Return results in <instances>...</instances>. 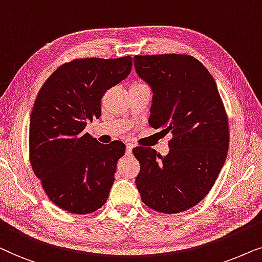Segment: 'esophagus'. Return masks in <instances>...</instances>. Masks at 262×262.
Wrapping results in <instances>:
<instances>
[{
  "label": "esophagus",
  "mask_w": 262,
  "mask_h": 262,
  "mask_svg": "<svg viewBox=\"0 0 262 262\" xmlns=\"http://www.w3.org/2000/svg\"><path fill=\"white\" fill-rule=\"evenodd\" d=\"M132 151H133V144H128L127 149H125V153L129 156V155H132Z\"/></svg>",
  "instance_id": "esophagus-1"
}]
</instances>
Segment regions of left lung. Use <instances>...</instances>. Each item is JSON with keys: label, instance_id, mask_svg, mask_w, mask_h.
<instances>
[{"label": "left lung", "instance_id": "obj_1", "mask_svg": "<svg viewBox=\"0 0 262 262\" xmlns=\"http://www.w3.org/2000/svg\"><path fill=\"white\" fill-rule=\"evenodd\" d=\"M135 71L151 86L148 123L169 134L165 157L133 148L140 163L135 183L152 210L180 213L210 193L229 149V122L213 76L190 55H137Z\"/></svg>", "mask_w": 262, "mask_h": 262}]
</instances>
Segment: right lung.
Listing matches in <instances>:
<instances>
[{
    "label": "right lung",
    "instance_id": "obj_1",
    "mask_svg": "<svg viewBox=\"0 0 262 262\" xmlns=\"http://www.w3.org/2000/svg\"><path fill=\"white\" fill-rule=\"evenodd\" d=\"M133 58H75L44 82L30 121V162L48 198L75 214L103 206L125 145L99 144L85 133L87 122L102 115L100 100L127 78Z\"/></svg>",
    "mask_w": 262,
    "mask_h": 262
}]
</instances>
